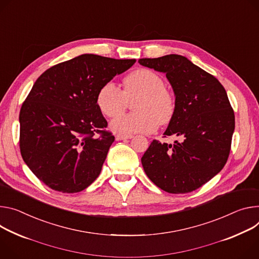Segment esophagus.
I'll use <instances>...</instances> for the list:
<instances>
[{"label":"esophagus","instance_id":"1","mask_svg":"<svg viewBox=\"0 0 259 259\" xmlns=\"http://www.w3.org/2000/svg\"><path fill=\"white\" fill-rule=\"evenodd\" d=\"M132 137H133L132 135H127V134H116L115 135L116 140H126V139H130Z\"/></svg>","mask_w":259,"mask_h":259}]
</instances>
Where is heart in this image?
Returning a JSON list of instances; mask_svg holds the SVG:
<instances>
[{"mask_svg":"<svg viewBox=\"0 0 259 259\" xmlns=\"http://www.w3.org/2000/svg\"><path fill=\"white\" fill-rule=\"evenodd\" d=\"M165 87V81L159 74L149 69H140L125 78L124 90L112 81L105 82L97 93V106L104 115L115 116L125 109L129 100L136 99V112L117 115L110 127L125 134L151 133L158 124H167L176 110L175 97Z\"/></svg>","mask_w":259,"mask_h":259,"instance_id":"obj_1","label":"heart"}]
</instances>
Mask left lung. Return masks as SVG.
Returning a JSON list of instances; mask_svg holds the SVG:
<instances>
[{
  "mask_svg": "<svg viewBox=\"0 0 259 259\" xmlns=\"http://www.w3.org/2000/svg\"><path fill=\"white\" fill-rule=\"evenodd\" d=\"M138 62L166 73L176 95V110L164 137L180 138L174 145L154 139L142 158L145 172L168 193L192 192L220 172L227 162L234 112L226 91L215 76L183 56Z\"/></svg>",
  "mask_w": 259,
  "mask_h": 259,
  "instance_id": "left-lung-1",
  "label": "left lung"
}]
</instances>
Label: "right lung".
Listing matches in <instances>:
<instances>
[{
  "label": "right lung",
  "mask_w": 259,
  "mask_h": 259,
  "mask_svg": "<svg viewBox=\"0 0 259 259\" xmlns=\"http://www.w3.org/2000/svg\"><path fill=\"white\" fill-rule=\"evenodd\" d=\"M135 60L81 55L35 81L19 112L20 154L51 189L84 190L100 175L114 136L97 106L99 89Z\"/></svg>",
  "instance_id": "right-lung-1"
}]
</instances>
